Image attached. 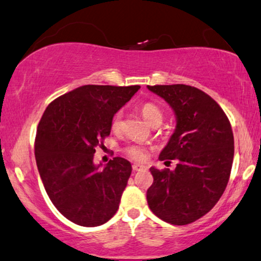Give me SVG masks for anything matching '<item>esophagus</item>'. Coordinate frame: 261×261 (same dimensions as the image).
Listing matches in <instances>:
<instances>
[{"instance_id":"34e87169","label":"esophagus","mask_w":261,"mask_h":261,"mask_svg":"<svg viewBox=\"0 0 261 261\" xmlns=\"http://www.w3.org/2000/svg\"><path fill=\"white\" fill-rule=\"evenodd\" d=\"M143 169H146V167H144L143 164H140V163H134L133 164V170L134 171H141Z\"/></svg>"}]
</instances>
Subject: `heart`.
<instances>
[{
    "instance_id": "1",
    "label": "heart",
    "mask_w": 261,
    "mask_h": 261,
    "mask_svg": "<svg viewBox=\"0 0 261 261\" xmlns=\"http://www.w3.org/2000/svg\"><path fill=\"white\" fill-rule=\"evenodd\" d=\"M140 111H141V114L143 115V118L146 119L151 126L161 125V122L163 121L162 110L153 102H144L143 105L140 107ZM122 115H123L122 111H119L114 114L113 119H112V123H111L112 129L115 132L121 129L122 128ZM126 153L134 160H142L144 156L143 149L140 146L127 147Z\"/></svg>"
}]
</instances>
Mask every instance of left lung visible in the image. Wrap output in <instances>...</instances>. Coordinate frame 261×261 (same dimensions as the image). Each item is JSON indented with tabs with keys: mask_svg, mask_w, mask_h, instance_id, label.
Returning <instances> with one entry per match:
<instances>
[{
	"mask_svg": "<svg viewBox=\"0 0 261 261\" xmlns=\"http://www.w3.org/2000/svg\"><path fill=\"white\" fill-rule=\"evenodd\" d=\"M147 87L176 115L175 130L159 159L177 160L172 171L150 168L154 182L147 190L148 205L164 222L187 225L222 197L233 162V133L224 111L203 91L183 84Z\"/></svg>",
	"mask_w": 261,
	"mask_h": 261,
	"instance_id": "8db88e82",
	"label": "left lung"
}]
</instances>
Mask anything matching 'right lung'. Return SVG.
Returning a JSON list of instances; mask_svg holds the SVG:
<instances>
[{
	"instance_id": "1",
	"label": "right lung",
	"mask_w": 261,
	"mask_h": 261,
	"mask_svg": "<svg viewBox=\"0 0 261 261\" xmlns=\"http://www.w3.org/2000/svg\"><path fill=\"white\" fill-rule=\"evenodd\" d=\"M139 90L80 86L54 100L38 123L35 158L43 186L57 210L77 225H102L119 209L132 164L113 158L100 168L93 158L111 133L114 114Z\"/></svg>"
}]
</instances>
